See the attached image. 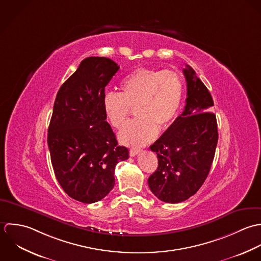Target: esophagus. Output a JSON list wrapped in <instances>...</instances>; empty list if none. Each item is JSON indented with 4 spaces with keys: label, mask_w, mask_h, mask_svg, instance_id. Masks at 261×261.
<instances>
[{
    "label": "esophagus",
    "mask_w": 261,
    "mask_h": 261,
    "mask_svg": "<svg viewBox=\"0 0 261 261\" xmlns=\"http://www.w3.org/2000/svg\"><path fill=\"white\" fill-rule=\"evenodd\" d=\"M140 151H141V150L138 149V148H132V149H130V156H135V155H137Z\"/></svg>",
    "instance_id": "obj_1"
}]
</instances>
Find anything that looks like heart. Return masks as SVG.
Returning a JSON list of instances; mask_svg holds the SVG:
<instances>
[{"label":"heart","instance_id":"heart-1","mask_svg":"<svg viewBox=\"0 0 261 261\" xmlns=\"http://www.w3.org/2000/svg\"><path fill=\"white\" fill-rule=\"evenodd\" d=\"M121 93L108 92L103 108L110 123L120 129L132 109L137 118L127 123L119 138L127 145H143L151 141L157 130L167 128L176 118L184 99V82L173 70L138 68L121 84Z\"/></svg>","mask_w":261,"mask_h":261}]
</instances>
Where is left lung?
Wrapping results in <instances>:
<instances>
[{"instance_id": "left-lung-1", "label": "left lung", "mask_w": 261, "mask_h": 261, "mask_svg": "<svg viewBox=\"0 0 261 261\" xmlns=\"http://www.w3.org/2000/svg\"><path fill=\"white\" fill-rule=\"evenodd\" d=\"M185 110L150 149L156 152L158 167L149 176L150 191L160 201L180 203L195 195L208 176L218 143L216 115L210 112L212 96L187 65Z\"/></svg>"}]
</instances>
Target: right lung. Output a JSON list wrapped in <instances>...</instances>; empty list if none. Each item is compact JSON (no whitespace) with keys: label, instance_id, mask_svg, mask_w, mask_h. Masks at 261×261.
Returning a JSON list of instances; mask_svg holds the SVG:
<instances>
[{"label":"right lung","instance_id":"add662e5","mask_svg":"<svg viewBox=\"0 0 261 261\" xmlns=\"http://www.w3.org/2000/svg\"><path fill=\"white\" fill-rule=\"evenodd\" d=\"M120 67L110 58H85L60 87L53 106L47 143L54 174L72 199L96 203L115 185V167L128 159L103 108L105 88Z\"/></svg>","mask_w":261,"mask_h":261}]
</instances>
